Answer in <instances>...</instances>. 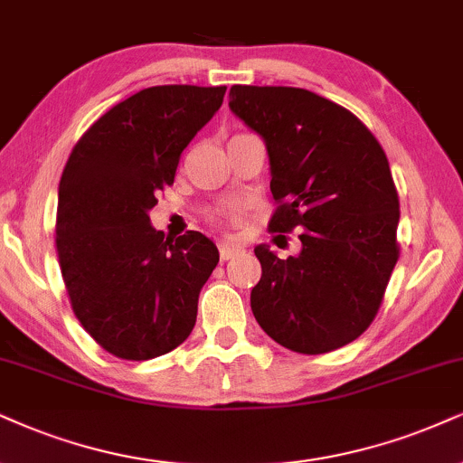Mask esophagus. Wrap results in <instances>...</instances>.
<instances>
[{
  "label": "esophagus",
  "instance_id": "obj_1",
  "mask_svg": "<svg viewBox=\"0 0 463 463\" xmlns=\"http://www.w3.org/2000/svg\"><path fill=\"white\" fill-rule=\"evenodd\" d=\"M241 247H238V244H230V242H219V255H221V260L225 261V260H232L233 255H238L241 253Z\"/></svg>",
  "mask_w": 463,
  "mask_h": 463
}]
</instances>
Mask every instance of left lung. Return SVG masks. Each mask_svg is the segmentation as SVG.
Wrapping results in <instances>:
<instances>
[{"label": "left lung", "mask_w": 463, "mask_h": 463, "mask_svg": "<svg viewBox=\"0 0 463 463\" xmlns=\"http://www.w3.org/2000/svg\"><path fill=\"white\" fill-rule=\"evenodd\" d=\"M230 109L266 144L279 202L270 230H302L300 253L288 260L255 247L253 316L288 350L347 345L373 322L399 258L386 154L354 113L309 90L233 85Z\"/></svg>", "instance_id": "left-lung-1"}]
</instances>
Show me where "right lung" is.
I'll list each match as a JSON object with an SVG mask.
<instances>
[{
  "instance_id": "add662e5",
  "label": "right lung",
  "mask_w": 463,
  "mask_h": 463,
  "mask_svg": "<svg viewBox=\"0 0 463 463\" xmlns=\"http://www.w3.org/2000/svg\"><path fill=\"white\" fill-rule=\"evenodd\" d=\"M225 90H141L96 119L61 174L55 244L72 311L124 361H150L191 335L199 292L219 264L210 238L186 232L169 241L150 210Z\"/></svg>"
}]
</instances>
